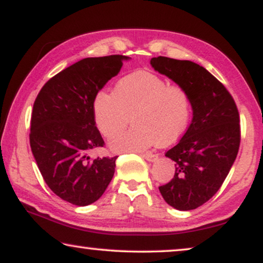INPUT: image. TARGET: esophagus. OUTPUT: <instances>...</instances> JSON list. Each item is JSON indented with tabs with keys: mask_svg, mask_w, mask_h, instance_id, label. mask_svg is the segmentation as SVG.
Here are the masks:
<instances>
[{
	"mask_svg": "<svg viewBox=\"0 0 263 263\" xmlns=\"http://www.w3.org/2000/svg\"><path fill=\"white\" fill-rule=\"evenodd\" d=\"M141 157L145 158L147 161H151V163H153V161H156L158 159L157 154H153V153H143L141 154Z\"/></svg>",
	"mask_w": 263,
	"mask_h": 263,
	"instance_id": "esophagus-1",
	"label": "esophagus"
}]
</instances>
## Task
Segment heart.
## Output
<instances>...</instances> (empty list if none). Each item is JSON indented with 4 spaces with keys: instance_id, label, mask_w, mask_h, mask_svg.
<instances>
[{
    "instance_id": "obj_1",
    "label": "heart",
    "mask_w": 263,
    "mask_h": 263,
    "mask_svg": "<svg viewBox=\"0 0 263 263\" xmlns=\"http://www.w3.org/2000/svg\"><path fill=\"white\" fill-rule=\"evenodd\" d=\"M93 111L100 133L109 139L115 136L111 149L141 152L157 143L171 145L184 134L192 117V100L184 88L170 86L149 71H135L117 82L114 95L99 92ZM130 117L135 127L121 135Z\"/></svg>"
}]
</instances>
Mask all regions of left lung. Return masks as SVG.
Segmentation results:
<instances>
[{
  "label": "left lung",
  "instance_id": "1",
  "mask_svg": "<svg viewBox=\"0 0 263 263\" xmlns=\"http://www.w3.org/2000/svg\"><path fill=\"white\" fill-rule=\"evenodd\" d=\"M151 66L184 88L192 100V123L165 153L175 161V176L159 192L176 210H195L218 192L235 163L240 142L238 110L224 85L200 64L159 56Z\"/></svg>",
  "mask_w": 263,
  "mask_h": 263
}]
</instances>
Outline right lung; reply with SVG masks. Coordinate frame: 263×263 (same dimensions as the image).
<instances>
[{
  "label": "right lung",
  "mask_w": 263,
  "mask_h": 263,
  "mask_svg": "<svg viewBox=\"0 0 263 263\" xmlns=\"http://www.w3.org/2000/svg\"><path fill=\"white\" fill-rule=\"evenodd\" d=\"M129 60L111 55L79 61L50 79L35 98L32 154L49 188L75 206L96 202L114 177L117 157H89L91 151L104 145L93 103Z\"/></svg>",
  "instance_id": "1"
}]
</instances>
